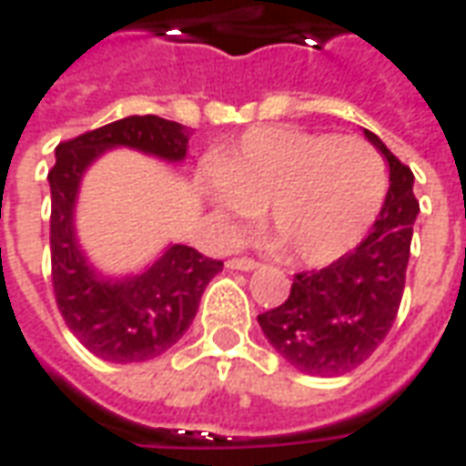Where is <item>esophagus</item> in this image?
<instances>
[{
  "instance_id": "34e87169",
  "label": "esophagus",
  "mask_w": 466,
  "mask_h": 466,
  "mask_svg": "<svg viewBox=\"0 0 466 466\" xmlns=\"http://www.w3.org/2000/svg\"><path fill=\"white\" fill-rule=\"evenodd\" d=\"M229 267H232V269H239V272H252V269L259 267V262L252 259V257H234V259H229Z\"/></svg>"
}]
</instances>
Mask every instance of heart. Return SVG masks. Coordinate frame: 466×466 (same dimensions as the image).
<instances>
[{
  "label": "heart",
  "mask_w": 466,
  "mask_h": 466,
  "mask_svg": "<svg viewBox=\"0 0 466 466\" xmlns=\"http://www.w3.org/2000/svg\"><path fill=\"white\" fill-rule=\"evenodd\" d=\"M387 187V167L371 144L259 127L214 159L209 199L234 222L267 212V229L292 262L324 267L370 234Z\"/></svg>",
  "instance_id": "b5f03b06"
}]
</instances>
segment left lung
Listing matches in <instances>:
<instances>
[{
	"mask_svg": "<svg viewBox=\"0 0 466 466\" xmlns=\"http://www.w3.org/2000/svg\"><path fill=\"white\" fill-rule=\"evenodd\" d=\"M390 164V192L377 222L342 259L324 269L294 274L289 297L257 317L264 337L294 370L312 377H339L370 360L400 312L411 227L420 202L414 174L364 129Z\"/></svg>",
	"mask_w": 466,
	"mask_h": 466,
	"instance_id": "obj_1",
	"label": "left lung"
}]
</instances>
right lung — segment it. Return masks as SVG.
I'll return each instance as SVG.
<instances>
[{
	"instance_id": "obj_1",
	"label": "right lung",
	"mask_w": 466,
	"mask_h": 466,
	"mask_svg": "<svg viewBox=\"0 0 466 466\" xmlns=\"http://www.w3.org/2000/svg\"><path fill=\"white\" fill-rule=\"evenodd\" d=\"M189 129L162 116H127L56 147L49 169L52 217V287L65 324L95 357L105 361H144L159 357L189 329L199 299L224 262L194 247L174 244L139 277L105 282L79 252L75 239L76 187L89 164L112 147H134L179 162L187 154Z\"/></svg>"
}]
</instances>
